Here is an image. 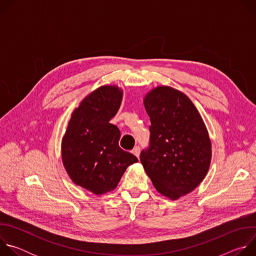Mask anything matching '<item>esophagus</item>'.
<instances>
[{
    "label": "esophagus",
    "instance_id": "esophagus-1",
    "mask_svg": "<svg viewBox=\"0 0 256 256\" xmlns=\"http://www.w3.org/2000/svg\"><path fill=\"white\" fill-rule=\"evenodd\" d=\"M132 154L134 155V156H136V157H138L140 156V148L138 147V146H136V147L132 149Z\"/></svg>",
    "mask_w": 256,
    "mask_h": 256
}]
</instances>
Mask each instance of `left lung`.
<instances>
[{"label": "left lung", "mask_w": 256, "mask_h": 256, "mask_svg": "<svg viewBox=\"0 0 256 256\" xmlns=\"http://www.w3.org/2000/svg\"><path fill=\"white\" fill-rule=\"evenodd\" d=\"M144 105L150 116L149 148L140 160L155 188L172 200L192 192L206 177L210 140L192 100L168 86L154 88Z\"/></svg>", "instance_id": "1"}]
</instances>
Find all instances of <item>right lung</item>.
Listing matches in <instances>:
<instances>
[{"label":"right lung","mask_w":256,"mask_h":256,"mask_svg":"<svg viewBox=\"0 0 256 256\" xmlns=\"http://www.w3.org/2000/svg\"><path fill=\"white\" fill-rule=\"evenodd\" d=\"M122 98L116 86L90 93L72 114L62 140V159L70 178L94 194L114 190L126 168L138 161L120 147V132L109 122Z\"/></svg>","instance_id":"1"}]
</instances>
